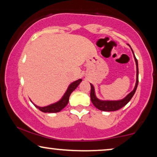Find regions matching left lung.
<instances>
[{
	"mask_svg": "<svg viewBox=\"0 0 157 157\" xmlns=\"http://www.w3.org/2000/svg\"><path fill=\"white\" fill-rule=\"evenodd\" d=\"M133 51V50H132ZM134 53V52H133ZM134 56L135 61H136V86H135L134 89L129 94H128L124 99L121 101H100L96 97L95 93H94V88L93 85L91 83V93H90V96H91V102L93 103L94 106L98 109H99L101 111H117L119 109H121L122 107H124L125 105H126L128 103V101L132 99V98L134 96V94L136 92L137 86H138L139 83V68H138V61L136 59V57Z\"/></svg>",
	"mask_w": 157,
	"mask_h": 157,
	"instance_id": "8db88e82",
	"label": "left lung"
}]
</instances>
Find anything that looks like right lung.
<instances>
[{"instance_id": "obj_1", "label": "right lung", "mask_w": 157, "mask_h": 157, "mask_svg": "<svg viewBox=\"0 0 157 157\" xmlns=\"http://www.w3.org/2000/svg\"><path fill=\"white\" fill-rule=\"evenodd\" d=\"M82 81L81 79H78L74 82H73L69 86H68L67 91H66V94H64L63 98L59 101V102L56 103V104L49 105L48 106L46 107H39L36 106L37 109H39L40 111H41L42 112L44 113H57L61 111L66 105L68 104V100H69V96L76 89V87L79 85V83H81V81Z\"/></svg>"}]
</instances>
